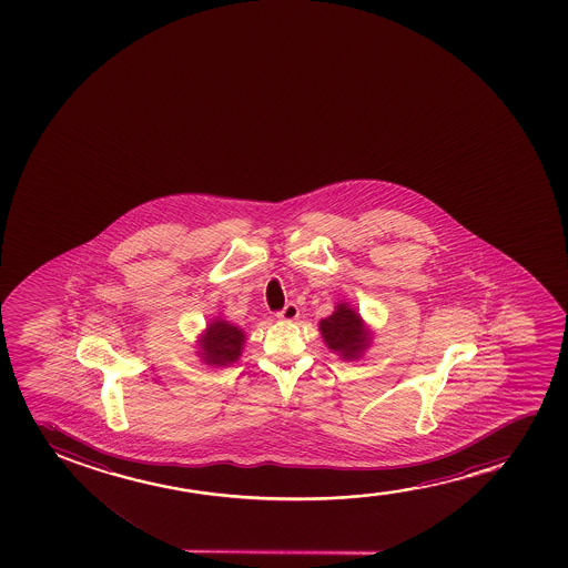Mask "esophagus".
Returning a JSON list of instances; mask_svg holds the SVG:
<instances>
[{"label": "esophagus", "instance_id": "1", "mask_svg": "<svg viewBox=\"0 0 568 568\" xmlns=\"http://www.w3.org/2000/svg\"><path fill=\"white\" fill-rule=\"evenodd\" d=\"M277 318L287 320V322L298 318V306L295 303L285 304V308L277 312Z\"/></svg>", "mask_w": 568, "mask_h": 568}]
</instances>
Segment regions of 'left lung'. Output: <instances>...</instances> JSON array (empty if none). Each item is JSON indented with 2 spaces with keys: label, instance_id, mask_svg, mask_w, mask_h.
Instances as JSON below:
<instances>
[{
  "label": "left lung",
  "instance_id": "1",
  "mask_svg": "<svg viewBox=\"0 0 568 568\" xmlns=\"http://www.w3.org/2000/svg\"><path fill=\"white\" fill-rule=\"evenodd\" d=\"M320 332L329 349L345 361H355L371 345V332L349 304L339 303L334 314L320 322Z\"/></svg>",
  "mask_w": 568,
  "mask_h": 568
}]
</instances>
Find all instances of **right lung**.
Instances as JSON below:
<instances>
[{"label":"right lung","mask_w":568,"mask_h":568,"mask_svg":"<svg viewBox=\"0 0 568 568\" xmlns=\"http://www.w3.org/2000/svg\"><path fill=\"white\" fill-rule=\"evenodd\" d=\"M197 355L210 366H229L239 361L242 345L246 342L241 327L229 324L226 320L215 318L200 335Z\"/></svg>","instance_id":"obj_1"}]
</instances>
